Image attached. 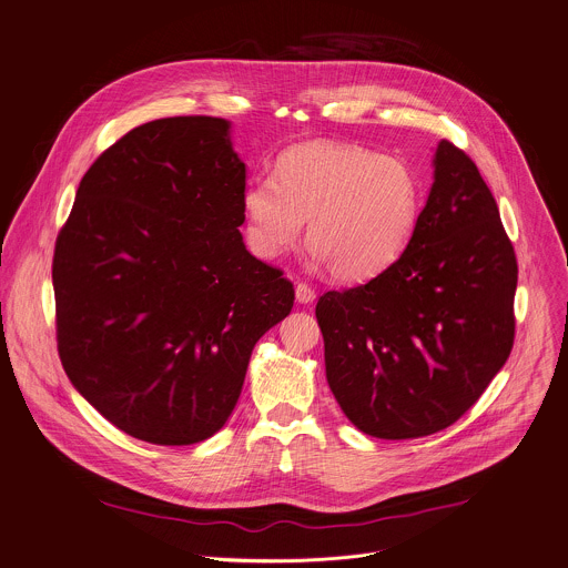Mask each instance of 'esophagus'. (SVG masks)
<instances>
[{
  "instance_id": "34e87169",
  "label": "esophagus",
  "mask_w": 568,
  "mask_h": 568,
  "mask_svg": "<svg viewBox=\"0 0 568 568\" xmlns=\"http://www.w3.org/2000/svg\"><path fill=\"white\" fill-rule=\"evenodd\" d=\"M314 298H316V292H314L310 285H305V283H298V285H296V301H298V303L307 305V303H312Z\"/></svg>"
}]
</instances>
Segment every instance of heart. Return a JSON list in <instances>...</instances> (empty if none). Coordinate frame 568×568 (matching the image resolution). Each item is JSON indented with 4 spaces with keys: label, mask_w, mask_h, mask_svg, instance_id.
I'll use <instances>...</instances> for the list:
<instances>
[{
    "label": "heart",
    "mask_w": 568,
    "mask_h": 568,
    "mask_svg": "<svg viewBox=\"0 0 568 568\" xmlns=\"http://www.w3.org/2000/svg\"><path fill=\"white\" fill-rule=\"evenodd\" d=\"M422 212V186L399 158L314 140L276 160L274 175L243 189L250 247L276 258L303 234L332 276L356 283L386 272L408 247Z\"/></svg>",
    "instance_id": "heart-1"
}]
</instances>
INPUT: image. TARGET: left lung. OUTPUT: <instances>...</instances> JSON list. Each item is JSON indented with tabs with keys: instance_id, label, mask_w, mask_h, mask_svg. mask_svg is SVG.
<instances>
[{
	"instance_id": "1",
	"label": "left lung",
	"mask_w": 568,
	"mask_h": 568,
	"mask_svg": "<svg viewBox=\"0 0 568 568\" xmlns=\"http://www.w3.org/2000/svg\"><path fill=\"white\" fill-rule=\"evenodd\" d=\"M406 252L316 303L327 384L365 435L415 439L455 424L515 338L517 261L475 162L442 140Z\"/></svg>"
}]
</instances>
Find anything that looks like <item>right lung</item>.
Returning <instances> with one entry per match:
<instances>
[{
    "label": "right lung",
    "mask_w": 568,
    "mask_h": 568,
    "mask_svg": "<svg viewBox=\"0 0 568 568\" xmlns=\"http://www.w3.org/2000/svg\"><path fill=\"white\" fill-rule=\"evenodd\" d=\"M210 115L131 129L84 173L53 256L58 349L75 390L160 446L230 419L256 341L294 305L241 234L245 162Z\"/></svg>",
    "instance_id": "right-lung-1"
}]
</instances>
